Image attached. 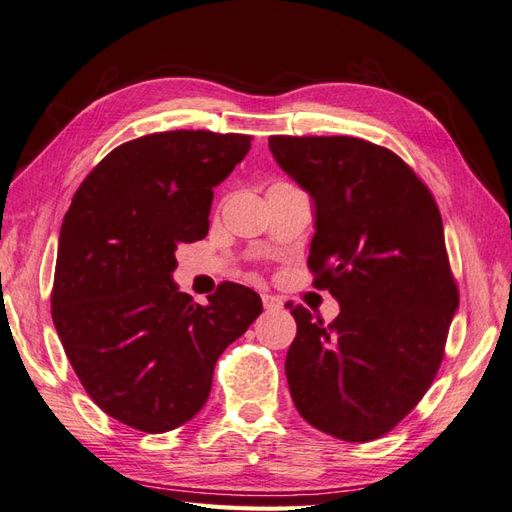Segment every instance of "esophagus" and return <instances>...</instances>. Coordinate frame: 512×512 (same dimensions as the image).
Instances as JSON below:
<instances>
[{
	"label": "esophagus",
	"mask_w": 512,
	"mask_h": 512,
	"mask_svg": "<svg viewBox=\"0 0 512 512\" xmlns=\"http://www.w3.org/2000/svg\"><path fill=\"white\" fill-rule=\"evenodd\" d=\"M262 305L265 309H282L284 303L280 297H273V294H262Z\"/></svg>",
	"instance_id": "34e87169"
}]
</instances>
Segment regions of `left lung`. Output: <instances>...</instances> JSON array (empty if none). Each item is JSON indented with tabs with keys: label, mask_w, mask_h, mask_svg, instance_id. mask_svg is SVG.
<instances>
[{
	"label": "left lung",
	"mask_w": 512,
	"mask_h": 512,
	"mask_svg": "<svg viewBox=\"0 0 512 512\" xmlns=\"http://www.w3.org/2000/svg\"><path fill=\"white\" fill-rule=\"evenodd\" d=\"M269 147L314 198L307 267L342 307L324 324L286 303L292 401L333 438L378 440L427 393L459 305L436 198L397 153L363 138L277 134Z\"/></svg>",
	"instance_id": "left-lung-1"
}]
</instances>
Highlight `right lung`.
Here are the masks:
<instances>
[{"mask_svg": "<svg viewBox=\"0 0 512 512\" xmlns=\"http://www.w3.org/2000/svg\"><path fill=\"white\" fill-rule=\"evenodd\" d=\"M247 134L173 130L115 147L76 190L59 232L51 314L87 395L147 433L205 406L228 344L260 316L258 294L222 282L209 305L179 292L175 250L207 237L213 188Z\"/></svg>", "mask_w": 512, "mask_h": 512, "instance_id": "right-lung-1", "label": "right lung"}]
</instances>
